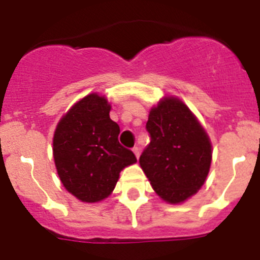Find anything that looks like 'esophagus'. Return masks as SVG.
Here are the masks:
<instances>
[{
    "instance_id": "1",
    "label": "esophagus",
    "mask_w": 260,
    "mask_h": 260,
    "mask_svg": "<svg viewBox=\"0 0 260 260\" xmlns=\"http://www.w3.org/2000/svg\"><path fill=\"white\" fill-rule=\"evenodd\" d=\"M133 152H134V155L137 156V158L139 157V155H141V151H139V148H138V147H134V148H133Z\"/></svg>"
}]
</instances>
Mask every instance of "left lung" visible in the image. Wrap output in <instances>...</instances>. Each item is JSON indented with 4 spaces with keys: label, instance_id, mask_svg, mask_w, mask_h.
Here are the masks:
<instances>
[{
    "label": "left lung",
    "instance_id": "8db88e82",
    "mask_svg": "<svg viewBox=\"0 0 260 260\" xmlns=\"http://www.w3.org/2000/svg\"><path fill=\"white\" fill-rule=\"evenodd\" d=\"M150 144L139 164L156 194L180 204L198 192L210 172L212 146L203 126L178 98L165 96L151 108Z\"/></svg>",
    "mask_w": 260,
    "mask_h": 260
}]
</instances>
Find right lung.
Instances as JSON below:
<instances>
[{"instance_id":"1","label":"right lung","mask_w":260,"mask_h":260,"mask_svg":"<svg viewBox=\"0 0 260 260\" xmlns=\"http://www.w3.org/2000/svg\"><path fill=\"white\" fill-rule=\"evenodd\" d=\"M105 96L89 93L57 123L53 157L62 185L77 199L96 203L108 198L123 168L137 157L118 142L119 126L109 117Z\"/></svg>"}]
</instances>
